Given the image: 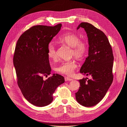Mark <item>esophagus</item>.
I'll list each match as a JSON object with an SVG mask.
<instances>
[{
    "mask_svg": "<svg viewBox=\"0 0 127 127\" xmlns=\"http://www.w3.org/2000/svg\"><path fill=\"white\" fill-rule=\"evenodd\" d=\"M72 78H70V77H65V81H72Z\"/></svg>",
    "mask_w": 127,
    "mask_h": 127,
    "instance_id": "esophagus-1",
    "label": "esophagus"
}]
</instances>
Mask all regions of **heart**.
<instances>
[{
    "label": "heart",
    "mask_w": 127,
    "mask_h": 127,
    "mask_svg": "<svg viewBox=\"0 0 127 127\" xmlns=\"http://www.w3.org/2000/svg\"><path fill=\"white\" fill-rule=\"evenodd\" d=\"M57 41L59 43L67 45L72 48V55L78 60L82 59L86 55L88 50L86 43L80 40L78 35L73 33H65L60 35L58 37ZM47 53L50 59L56 60L57 58L56 47L53 43L49 44ZM77 67L76 63L73 60L65 61L57 67V71L63 74L71 75L74 73V71Z\"/></svg>",
    "instance_id": "b5f03b06"
}]
</instances>
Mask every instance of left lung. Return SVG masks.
<instances>
[{
  "label": "left lung",
  "mask_w": 127,
  "mask_h": 127,
  "mask_svg": "<svg viewBox=\"0 0 127 127\" xmlns=\"http://www.w3.org/2000/svg\"><path fill=\"white\" fill-rule=\"evenodd\" d=\"M80 28L87 33L89 48L88 56L80 72L92 78L79 80L80 86L75 97L80 104L91 107L101 100L113 82L114 56L110 42L102 31L87 23H81L77 30Z\"/></svg>",
  "instance_id": "8db88e82"
}]
</instances>
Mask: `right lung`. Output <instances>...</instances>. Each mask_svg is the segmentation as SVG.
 Instances as JSON below:
<instances>
[{"mask_svg":"<svg viewBox=\"0 0 127 127\" xmlns=\"http://www.w3.org/2000/svg\"><path fill=\"white\" fill-rule=\"evenodd\" d=\"M61 24L55 26H35L24 32L18 40L13 56L17 84L25 98L32 104L43 107L53 100V94L64 83L63 76L51 74L48 46L59 32Z\"/></svg>","mask_w":127,"mask_h":127,"instance_id":"right-lung-1","label":"right lung"}]
</instances>
